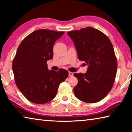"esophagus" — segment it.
Here are the masks:
<instances>
[{"mask_svg":"<svg viewBox=\"0 0 132 132\" xmlns=\"http://www.w3.org/2000/svg\"><path fill=\"white\" fill-rule=\"evenodd\" d=\"M69 75L70 76H73V73L71 72V71H69Z\"/></svg>","mask_w":132,"mask_h":132,"instance_id":"esophagus-1","label":"esophagus"}]
</instances>
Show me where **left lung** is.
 I'll return each mask as SVG.
<instances>
[{
    "mask_svg": "<svg viewBox=\"0 0 132 132\" xmlns=\"http://www.w3.org/2000/svg\"><path fill=\"white\" fill-rule=\"evenodd\" d=\"M80 61L88 64L86 73H75L78 83L73 89L78 99L87 103L101 101L114 83L118 62L113 45L106 35L91 27L70 31Z\"/></svg>",
    "mask_w": 132,
    "mask_h": 132,
    "instance_id": "8db88e82",
    "label": "left lung"
}]
</instances>
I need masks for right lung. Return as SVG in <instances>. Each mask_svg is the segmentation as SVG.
I'll return each instance as SVG.
<instances>
[{"instance_id":"1","label":"right lung","mask_w":132,"mask_h":132,"mask_svg":"<svg viewBox=\"0 0 132 132\" xmlns=\"http://www.w3.org/2000/svg\"><path fill=\"white\" fill-rule=\"evenodd\" d=\"M64 31L41 29L31 32L19 45L12 69L18 88L28 101L45 104L56 95L59 84L68 77L63 69L48 70V60L53 58V46Z\"/></svg>"}]
</instances>
